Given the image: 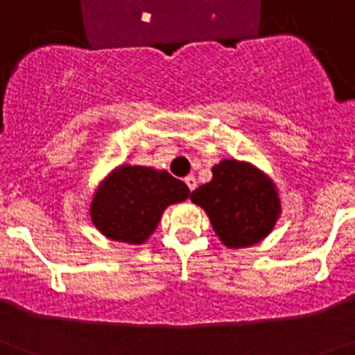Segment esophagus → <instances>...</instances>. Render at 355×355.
I'll return each instance as SVG.
<instances>
[{
    "label": "esophagus",
    "instance_id": "obj_1",
    "mask_svg": "<svg viewBox=\"0 0 355 355\" xmlns=\"http://www.w3.org/2000/svg\"><path fill=\"white\" fill-rule=\"evenodd\" d=\"M184 183H187V187L190 188V190H196L197 188V180L193 175H187V178H184Z\"/></svg>",
    "mask_w": 355,
    "mask_h": 355
}]
</instances>
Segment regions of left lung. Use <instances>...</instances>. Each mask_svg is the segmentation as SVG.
I'll list each match as a JSON object with an SVG mask.
<instances>
[{
    "label": "left lung",
    "instance_id": "1",
    "mask_svg": "<svg viewBox=\"0 0 355 355\" xmlns=\"http://www.w3.org/2000/svg\"><path fill=\"white\" fill-rule=\"evenodd\" d=\"M211 171L213 180L193 190L190 200L205 209L218 240L229 249H243L268 236L281 215L274 181L252 163L234 158Z\"/></svg>",
    "mask_w": 355,
    "mask_h": 355
}]
</instances>
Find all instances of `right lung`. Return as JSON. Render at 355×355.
Returning a JSON list of instances; mask_svg holds the SVG:
<instances>
[{
    "instance_id": "1",
    "label": "right lung",
    "mask_w": 355,
    "mask_h": 355,
    "mask_svg": "<svg viewBox=\"0 0 355 355\" xmlns=\"http://www.w3.org/2000/svg\"><path fill=\"white\" fill-rule=\"evenodd\" d=\"M190 196L167 171L121 165L99 183L90 200V220L110 240L140 245L155 233L165 208Z\"/></svg>"
}]
</instances>
